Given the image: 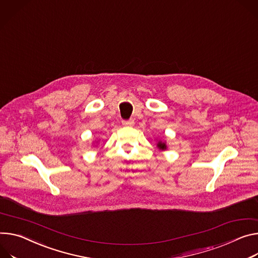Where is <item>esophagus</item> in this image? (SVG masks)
Returning <instances> with one entry per match:
<instances>
[{"label":"esophagus","instance_id":"1","mask_svg":"<svg viewBox=\"0 0 258 258\" xmlns=\"http://www.w3.org/2000/svg\"><path fill=\"white\" fill-rule=\"evenodd\" d=\"M122 124H123V125H127V126H132V125L135 124V121H134V119L123 120V121H122Z\"/></svg>","mask_w":258,"mask_h":258}]
</instances>
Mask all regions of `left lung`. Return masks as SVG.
Masks as SVG:
<instances>
[{
	"label": "left lung",
	"mask_w": 258,
	"mask_h": 258,
	"mask_svg": "<svg viewBox=\"0 0 258 258\" xmlns=\"http://www.w3.org/2000/svg\"><path fill=\"white\" fill-rule=\"evenodd\" d=\"M156 147L161 150V151H165L168 149V145L166 141H162V140H158L157 143H156Z\"/></svg>",
	"instance_id": "8db88e82"
}]
</instances>
